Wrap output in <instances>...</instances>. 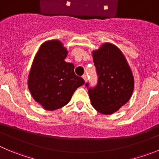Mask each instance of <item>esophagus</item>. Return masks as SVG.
I'll use <instances>...</instances> for the list:
<instances>
[{"mask_svg": "<svg viewBox=\"0 0 159 159\" xmlns=\"http://www.w3.org/2000/svg\"><path fill=\"white\" fill-rule=\"evenodd\" d=\"M82 78H83V79L84 80V81L86 82L87 79H88V78H87V75H83V76H82Z\"/></svg>", "mask_w": 159, "mask_h": 159, "instance_id": "34e87169", "label": "esophagus"}]
</instances>
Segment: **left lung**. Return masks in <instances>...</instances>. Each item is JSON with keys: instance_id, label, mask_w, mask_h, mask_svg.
<instances>
[{"instance_id": "obj_1", "label": "left lung", "mask_w": 159, "mask_h": 159, "mask_svg": "<svg viewBox=\"0 0 159 159\" xmlns=\"http://www.w3.org/2000/svg\"><path fill=\"white\" fill-rule=\"evenodd\" d=\"M93 62L98 76L97 84L86 83L93 107L103 115H111L129 101L134 88V80L126 59L116 46L105 43L93 52Z\"/></svg>"}]
</instances>
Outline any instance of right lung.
I'll use <instances>...</instances> for the list:
<instances>
[{
  "label": "right lung",
  "mask_w": 159,
  "mask_h": 159,
  "mask_svg": "<svg viewBox=\"0 0 159 159\" xmlns=\"http://www.w3.org/2000/svg\"><path fill=\"white\" fill-rule=\"evenodd\" d=\"M67 51L59 41L41 46L33 63L28 79L31 95L45 110L54 111L69 103L78 87L84 84L75 74V65L64 61Z\"/></svg>",
  "instance_id": "obj_1"
}]
</instances>
